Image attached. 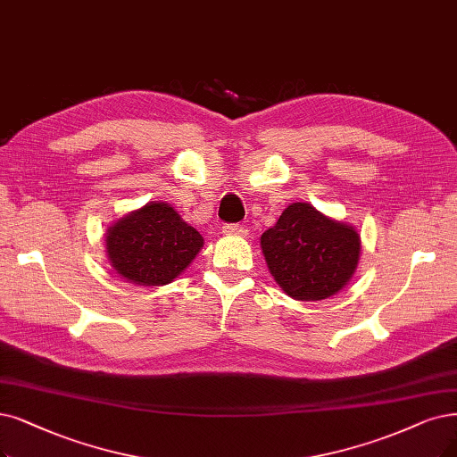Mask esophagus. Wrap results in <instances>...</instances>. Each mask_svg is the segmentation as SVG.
Masks as SVG:
<instances>
[{
    "mask_svg": "<svg viewBox=\"0 0 457 457\" xmlns=\"http://www.w3.org/2000/svg\"><path fill=\"white\" fill-rule=\"evenodd\" d=\"M223 232L225 234H234V236H245L247 228L244 225H238V223H227V225H223Z\"/></svg>",
    "mask_w": 457,
    "mask_h": 457,
    "instance_id": "34e87169",
    "label": "esophagus"
}]
</instances>
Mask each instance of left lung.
Here are the masks:
<instances>
[{"label":"left lung","mask_w":457,"mask_h":457,"mask_svg":"<svg viewBox=\"0 0 457 457\" xmlns=\"http://www.w3.org/2000/svg\"><path fill=\"white\" fill-rule=\"evenodd\" d=\"M273 279L288 296L309 302L334 296L360 257L358 232L328 219L312 204H290L261 238Z\"/></svg>","instance_id":"1"}]
</instances>
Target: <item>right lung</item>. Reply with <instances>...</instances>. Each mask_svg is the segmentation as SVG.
<instances>
[{"label": "right lung", "mask_w": 457, "mask_h": 457, "mask_svg": "<svg viewBox=\"0 0 457 457\" xmlns=\"http://www.w3.org/2000/svg\"><path fill=\"white\" fill-rule=\"evenodd\" d=\"M203 236L165 203H150L121 217L106 232L114 270L137 285H167L203 247Z\"/></svg>", "instance_id": "add662e5"}]
</instances>
